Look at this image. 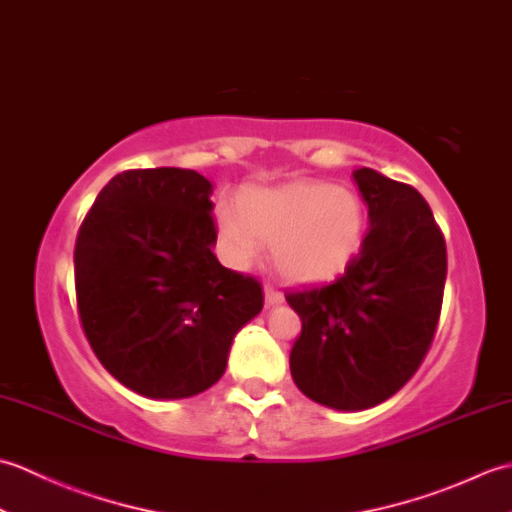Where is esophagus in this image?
I'll return each instance as SVG.
<instances>
[{
    "instance_id": "1",
    "label": "esophagus",
    "mask_w": 512,
    "mask_h": 512,
    "mask_svg": "<svg viewBox=\"0 0 512 512\" xmlns=\"http://www.w3.org/2000/svg\"><path fill=\"white\" fill-rule=\"evenodd\" d=\"M264 299H266V306H279V303H284V295H281L279 290H275L273 286H266L264 288Z\"/></svg>"
}]
</instances>
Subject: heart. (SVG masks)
Here are the masks:
<instances>
[{
	"label": "heart",
	"instance_id": "1",
	"mask_svg": "<svg viewBox=\"0 0 512 512\" xmlns=\"http://www.w3.org/2000/svg\"><path fill=\"white\" fill-rule=\"evenodd\" d=\"M215 211L224 255L248 266L262 244L273 246L277 273L292 284H325L341 277L361 253L367 211L352 189L319 180L248 187Z\"/></svg>",
	"mask_w": 512,
	"mask_h": 512
}]
</instances>
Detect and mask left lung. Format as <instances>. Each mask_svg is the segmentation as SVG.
<instances>
[{"mask_svg": "<svg viewBox=\"0 0 512 512\" xmlns=\"http://www.w3.org/2000/svg\"><path fill=\"white\" fill-rule=\"evenodd\" d=\"M369 231L330 286L288 292L301 334L290 374L310 400L363 411L418 372L442 310L447 244L427 200L405 182L356 169Z\"/></svg>", "mask_w": 512, "mask_h": 512, "instance_id": "1", "label": "left lung"}]
</instances>
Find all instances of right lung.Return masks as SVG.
<instances>
[{"mask_svg":"<svg viewBox=\"0 0 512 512\" xmlns=\"http://www.w3.org/2000/svg\"><path fill=\"white\" fill-rule=\"evenodd\" d=\"M211 193L198 171L129 169L96 195L76 235L83 332L107 372L145 398L215 385L235 334L264 308L262 284L213 255Z\"/></svg>","mask_w":512,"mask_h":512,"instance_id":"right-lung-1","label":"right lung"}]
</instances>
